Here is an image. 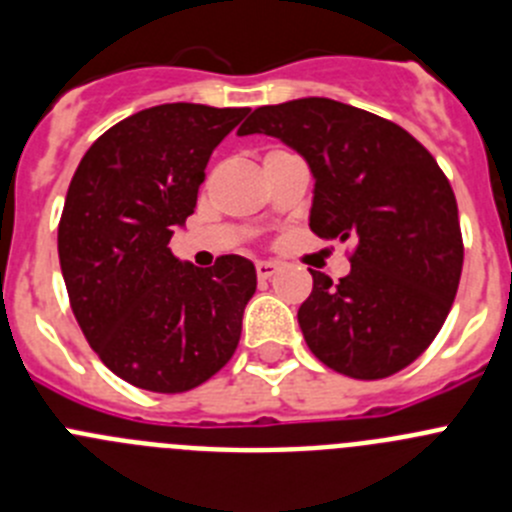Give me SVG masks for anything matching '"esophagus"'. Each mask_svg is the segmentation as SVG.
I'll return each instance as SVG.
<instances>
[{"label": "esophagus", "instance_id": "1", "mask_svg": "<svg viewBox=\"0 0 512 512\" xmlns=\"http://www.w3.org/2000/svg\"><path fill=\"white\" fill-rule=\"evenodd\" d=\"M255 270H257V278L267 280V278H272V275H275V272L280 270V265H278V262H272V260H260L255 265Z\"/></svg>", "mask_w": 512, "mask_h": 512}]
</instances>
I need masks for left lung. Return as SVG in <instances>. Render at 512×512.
I'll return each instance as SVG.
<instances>
[{"instance_id":"8db88e82","label":"left lung","mask_w":512,"mask_h":512,"mask_svg":"<svg viewBox=\"0 0 512 512\" xmlns=\"http://www.w3.org/2000/svg\"><path fill=\"white\" fill-rule=\"evenodd\" d=\"M240 136L265 133L310 166V229L353 242L351 272L310 270L298 310L305 343L328 369L386 379L434 341L462 275L455 191L427 148L396 123L331 98L262 105Z\"/></svg>"}]
</instances>
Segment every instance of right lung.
<instances>
[{
    "mask_svg": "<svg viewBox=\"0 0 512 512\" xmlns=\"http://www.w3.org/2000/svg\"><path fill=\"white\" fill-rule=\"evenodd\" d=\"M250 108L164 103L103 133L70 181L60 227L62 278L78 326L128 384L179 394L212 379L240 343L255 295L247 257L194 267L171 237L197 207L204 169Z\"/></svg>",
    "mask_w": 512,
    "mask_h": 512,
    "instance_id": "obj_1",
    "label": "right lung"
}]
</instances>
